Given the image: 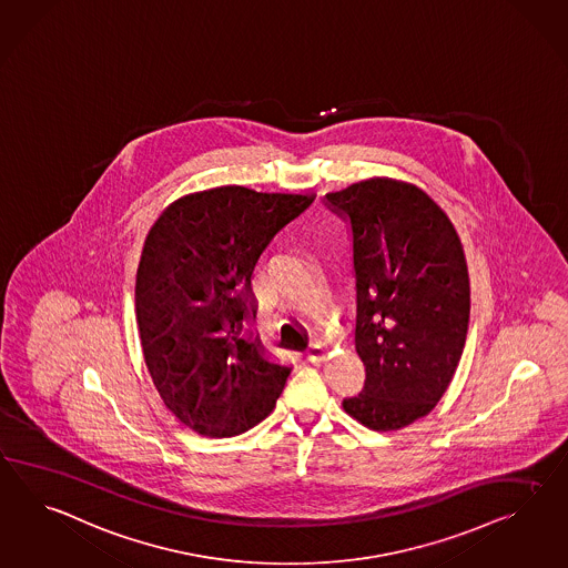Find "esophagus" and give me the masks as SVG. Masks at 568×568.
Listing matches in <instances>:
<instances>
[{
  "label": "esophagus",
  "instance_id": "obj_1",
  "mask_svg": "<svg viewBox=\"0 0 568 568\" xmlns=\"http://www.w3.org/2000/svg\"><path fill=\"white\" fill-rule=\"evenodd\" d=\"M305 354L308 363L320 364L321 361H325L327 349H325V346H321V344H311V346L306 348Z\"/></svg>",
  "mask_w": 568,
  "mask_h": 568
}]
</instances>
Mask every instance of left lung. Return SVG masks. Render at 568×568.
Segmentation results:
<instances>
[{
  "mask_svg": "<svg viewBox=\"0 0 568 568\" xmlns=\"http://www.w3.org/2000/svg\"><path fill=\"white\" fill-rule=\"evenodd\" d=\"M323 204L348 224L354 346L366 368L363 392L342 406L373 430L404 428L437 406L466 346L462 241L424 191L392 179L354 183Z\"/></svg>",
  "mask_w": 568,
  "mask_h": 568,
  "instance_id": "left-lung-1",
  "label": "left lung"
}]
</instances>
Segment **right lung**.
Masks as SVG:
<instances>
[{
    "instance_id": "right-lung-1",
    "label": "right lung",
    "mask_w": 568,
    "mask_h": 568,
    "mask_svg": "<svg viewBox=\"0 0 568 568\" xmlns=\"http://www.w3.org/2000/svg\"><path fill=\"white\" fill-rule=\"evenodd\" d=\"M311 202L226 185L181 197L148 233L135 280L142 349L164 406L197 435H241L276 406L291 368L251 334L247 291L263 248Z\"/></svg>"
}]
</instances>
